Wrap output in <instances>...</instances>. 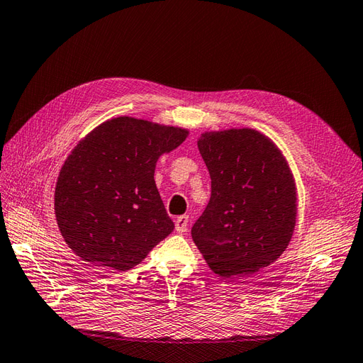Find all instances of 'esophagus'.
Returning <instances> with one entry per match:
<instances>
[{"mask_svg": "<svg viewBox=\"0 0 363 363\" xmlns=\"http://www.w3.org/2000/svg\"><path fill=\"white\" fill-rule=\"evenodd\" d=\"M174 227H176V231H178V233H184V231L187 230V227H189V216L182 215V216L176 218Z\"/></svg>", "mask_w": 363, "mask_h": 363, "instance_id": "1", "label": "esophagus"}]
</instances>
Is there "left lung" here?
I'll return each instance as SVG.
<instances>
[{
	"label": "left lung",
	"instance_id": "8db88e82",
	"mask_svg": "<svg viewBox=\"0 0 363 363\" xmlns=\"http://www.w3.org/2000/svg\"><path fill=\"white\" fill-rule=\"evenodd\" d=\"M198 147L211 178V196L191 238L220 277L253 274L274 262L291 240V172L277 147L256 130L206 133Z\"/></svg>",
	"mask_w": 363,
	"mask_h": 363
}]
</instances>
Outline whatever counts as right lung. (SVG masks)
I'll use <instances>...</instances> for the list:
<instances>
[{
	"instance_id": "add662e5",
	"label": "right lung",
	"mask_w": 363,
	"mask_h": 363,
	"mask_svg": "<svg viewBox=\"0 0 363 363\" xmlns=\"http://www.w3.org/2000/svg\"><path fill=\"white\" fill-rule=\"evenodd\" d=\"M185 138L187 130L121 116L73 148L55 189V215L82 261L127 272L172 233L153 176L157 157Z\"/></svg>"
}]
</instances>
